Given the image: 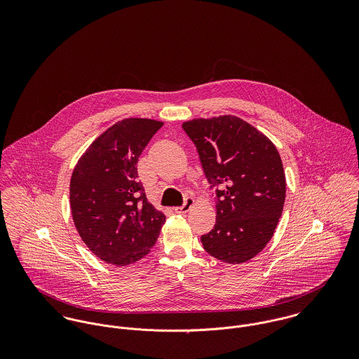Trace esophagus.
I'll return each instance as SVG.
<instances>
[{"mask_svg": "<svg viewBox=\"0 0 359 359\" xmlns=\"http://www.w3.org/2000/svg\"><path fill=\"white\" fill-rule=\"evenodd\" d=\"M195 203V201H194V198H185V202H184V205H180V207H175L174 208V211L177 212V214H185V212H188L189 210H191V207L194 205Z\"/></svg>", "mask_w": 359, "mask_h": 359, "instance_id": "34e87169", "label": "esophagus"}]
</instances>
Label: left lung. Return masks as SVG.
<instances>
[{"instance_id":"obj_1","label":"left lung","mask_w":359,"mask_h":359,"mask_svg":"<svg viewBox=\"0 0 359 359\" xmlns=\"http://www.w3.org/2000/svg\"><path fill=\"white\" fill-rule=\"evenodd\" d=\"M182 128L215 188L217 219L202 245L224 262H246L271 241L283 211L286 180L279 152L236 116L194 118Z\"/></svg>"}]
</instances>
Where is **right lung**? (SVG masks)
<instances>
[{
    "label": "right lung",
    "instance_id": "obj_1",
    "mask_svg": "<svg viewBox=\"0 0 359 359\" xmlns=\"http://www.w3.org/2000/svg\"><path fill=\"white\" fill-rule=\"evenodd\" d=\"M161 126L151 118H124L101 134L73 170L70 208L76 229L107 264L124 266L147 256L165 221L148 202L137 170Z\"/></svg>",
    "mask_w": 359,
    "mask_h": 359
}]
</instances>
